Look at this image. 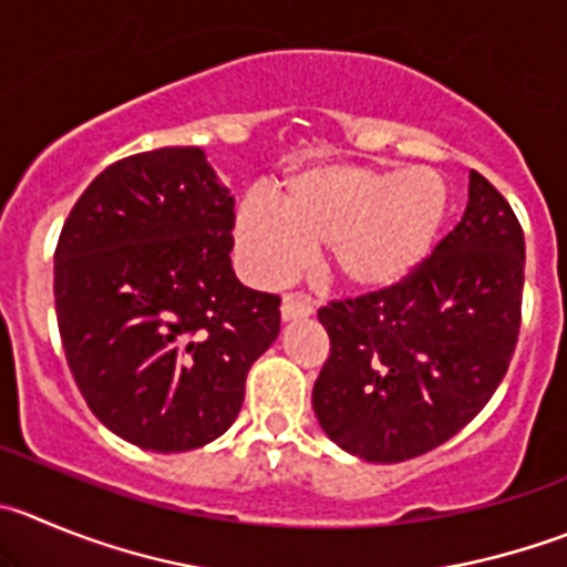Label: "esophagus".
<instances>
[{
  "label": "esophagus",
  "instance_id": "34e87169",
  "mask_svg": "<svg viewBox=\"0 0 567 567\" xmlns=\"http://www.w3.org/2000/svg\"><path fill=\"white\" fill-rule=\"evenodd\" d=\"M315 315V300L303 292H289L284 295V303H280V317L284 320H300V317Z\"/></svg>",
  "mask_w": 567,
  "mask_h": 567
}]
</instances>
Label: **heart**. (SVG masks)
<instances>
[{"label":"heart","instance_id":"heart-1","mask_svg":"<svg viewBox=\"0 0 567 567\" xmlns=\"http://www.w3.org/2000/svg\"><path fill=\"white\" fill-rule=\"evenodd\" d=\"M449 188L440 172L409 166H315L280 183L275 203L247 197L236 241L261 284L289 278L326 241L333 272L355 289L390 287L412 272L440 234Z\"/></svg>","mask_w":567,"mask_h":567}]
</instances>
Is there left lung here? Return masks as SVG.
<instances>
[{
    "instance_id": "left-lung-1",
    "label": "left lung",
    "mask_w": 567,
    "mask_h": 567,
    "mask_svg": "<svg viewBox=\"0 0 567 567\" xmlns=\"http://www.w3.org/2000/svg\"><path fill=\"white\" fill-rule=\"evenodd\" d=\"M526 241L476 169L429 258L379 292L317 311L331 353L311 392L322 431L368 462H406L460 434L504 381L520 333Z\"/></svg>"
}]
</instances>
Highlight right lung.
Instances as JSON below:
<instances>
[{"instance_id":"1","label":"right lung","mask_w":567,"mask_h":567,"mask_svg":"<svg viewBox=\"0 0 567 567\" xmlns=\"http://www.w3.org/2000/svg\"><path fill=\"white\" fill-rule=\"evenodd\" d=\"M234 197L199 147L107 166L55 250V315L78 390L102 425L181 454L234 425L280 298L230 267Z\"/></svg>"}]
</instances>
